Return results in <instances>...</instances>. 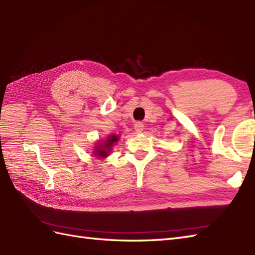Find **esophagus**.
I'll list each match as a JSON object with an SVG mask.
<instances>
[{
  "label": "esophagus",
  "instance_id": "1",
  "mask_svg": "<svg viewBox=\"0 0 255 255\" xmlns=\"http://www.w3.org/2000/svg\"><path fill=\"white\" fill-rule=\"evenodd\" d=\"M134 128L136 133H140L144 129V124H142V122H136L134 124Z\"/></svg>",
  "mask_w": 255,
  "mask_h": 255
}]
</instances>
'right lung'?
I'll return each instance as SVG.
<instances>
[{
  "label": "right lung",
  "instance_id": "1",
  "mask_svg": "<svg viewBox=\"0 0 255 255\" xmlns=\"http://www.w3.org/2000/svg\"><path fill=\"white\" fill-rule=\"evenodd\" d=\"M118 138H119V137H118V136H116V135L109 136L106 141L103 142V144L99 146V147H97L96 151L94 153L96 154V156H99L101 158L107 157L109 150L111 149V147H113V145L115 144V142L118 140Z\"/></svg>",
  "mask_w": 255,
  "mask_h": 255
}]
</instances>
